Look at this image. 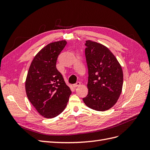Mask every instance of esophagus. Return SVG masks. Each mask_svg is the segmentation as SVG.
I'll return each instance as SVG.
<instances>
[{
    "instance_id": "1",
    "label": "esophagus",
    "mask_w": 150,
    "mask_h": 150,
    "mask_svg": "<svg viewBox=\"0 0 150 150\" xmlns=\"http://www.w3.org/2000/svg\"><path fill=\"white\" fill-rule=\"evenodd\" d=\"M80 84H81V83L79 82V81H78V82H77L76 84H73V87H74V88L78 87V86H80Z\"/></svg>"
}]
</instances>
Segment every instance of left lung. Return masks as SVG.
I'll return each instance as SVG.
<instances>
[{
    "label": "left lung",
    "mask_w": 150,
    "mask_h": 150,
    "mask_svg": "<svg viewBox=\"0 0 150 150\" xmlns=\"http://www.w3.org/2000/svg\"><path fill=\"white\" fill-rule=\"evenodd\" d=\"M88 94L83 100L93 110L104 111L115 105L121 93L123 74L119 62L103 45L86 41Z\"/></svg>",
    "instance_id": "1"
}]
</instances>
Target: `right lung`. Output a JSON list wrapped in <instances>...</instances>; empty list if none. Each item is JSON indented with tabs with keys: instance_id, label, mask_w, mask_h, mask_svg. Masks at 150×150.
I'll return each mask as SVG.
<instances>
[{
	"instance_id": "1",
	"label": "right lung",
	"mask_w": 150,
	"mask_h": 150,
	"mask_svg": "<svg viewBox=\"0 0 150 150\" xmlns=\"http://www.w3.org/2000/svg\"><path fill=\"white\" fill-rule=\"evenodd\" d=\"M66 44V40H61L42 48L32 61L26 78L27 96L39 114L46 118L60 115L71 94L56 68L58 56Z\"/></svg>"
}]
</instances>
